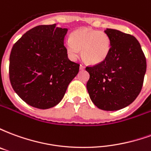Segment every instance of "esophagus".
<instances>
[{
    "mask_svg": "<svg viewBox=\"0 0 151 151\" xmlns=\"http://www.w3.org/2000/svg\"><path fill=\"white\" fill-rule=\"evenodd\" d=\"M79 68H80L81 70H83V69H85V66L83 65H80V67H79Z\"/></svg>",
    "mask_w": 151,
    "mask_h": 151,
    "instance_id": "1",
    "label": "esophagus"
}]
</instances>
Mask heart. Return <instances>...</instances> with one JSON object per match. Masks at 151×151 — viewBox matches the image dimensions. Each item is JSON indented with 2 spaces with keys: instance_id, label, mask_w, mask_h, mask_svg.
Returning <instances> with one entry per match:
<instances>
[{
  "instance_id": "b5f03b06",
  "label": "heart",
  "mask_w": 151,
  "mask_h": 151,
  "mask_svg": "<svg viewBox=\"0 0 151 151\" xmlns=\"http://www.w3.org/2000/svg\"><path fill=\"white\" fill-rule=\"evenodd\" d=\"M65 48L71 60H75L82 50V57L91 65H98L107 59L111 48V38L104 31L81 28L76 30L65 41Z\"/></svg>"
}]
</instances>
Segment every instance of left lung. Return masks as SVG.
Segmentation results:
<instances>
[{
	"label": "left lung",
	"instance_id": "1",
	"mask_svg": "<svg viewBox=\"0 0 151 151\" xmlns=\"http://www.w3.org/2000/svg\"><path fill=\"white\" fill-rule=\"evenodd\" d=\"M104 32L111 38V51L104 61L86 68L90 74L86 88L97 108L117 111L131 104L139 95L146 60L134 36L115 29Z\"/></svg>",
	"mask_w": 151,
	"mask_h": 151
}]
</instances>
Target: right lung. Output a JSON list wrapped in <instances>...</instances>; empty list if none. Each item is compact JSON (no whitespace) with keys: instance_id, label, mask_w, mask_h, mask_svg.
Segmentation results:
<instances>
[{"instance_id":"obj_1","label":"right lung","mask_w":151,"mask_h":151,"mask_svg":"<svg viewBox=\"0 0 151 151\" xmlns=\"http://www.w3.org/2000/svg\"><path fill=\"white\" fill-rule=\"evenodd\" d=\"M67 28L42 25L27 31L14 43L9 56V80L27 104L47 109L61 101L79 71L64 45Z\"/></svg>"}]
</instances>
